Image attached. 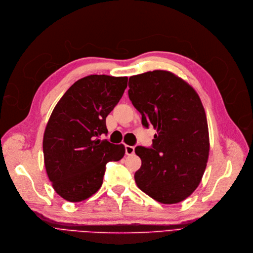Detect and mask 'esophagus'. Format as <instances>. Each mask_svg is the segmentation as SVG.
<instances>
[{
	"label": "esophagus",
	"instance_id": "1",
	"mask_svg": "<svg viewBox=\"0 0 253 253\" xmlns=\"http://www.w3.org/2000/svg\"><path fill=\"white\" fill-rule=\"evenodd\" d=\"M134 153H135V147L134 146H129V145L126 146V155H133Z\"/></svg>",
	"mask_w": 253,
	"mask_h": 253
}]
</instances>
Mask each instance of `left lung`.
Instances as JSON below:
<instances>
[{
    "label": "left lung",
    "mask_w": 253,
    "mask_h": 253,
    "mask_svg": "<svg viewBox=\"0 0 253 253\" xmlns=\"http://www.w3.org/2000/svg\"><path fill=\"white\" fill-rule=\"evenodd\" d=\"M128 87L143 126L158 131L151 147L135 148L142 161L135 181L160 203L181 202L199 186L209 156L208 124L200 97L184 80L163 70L130 76Z\"/></svg>",
    "instance_id": "left-lung-1"
}]
</instances>
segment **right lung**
Instances as JSON below:
<instances>
[{"instance_id": "add662e5", "label": "right lung", "mask_w": 253, "mask_h": 253, "mask_svg": "<svg viewBox=\"0 0 253 253\" xmlns=\"http://www.w3.org/2000/svg\"><path fill=\"white\" fill-rule=\"evenodd\" d=\"M126 86L127 77L89 75L77 80L54 107L44 131V164L56 194L66 201L94 195L106 164L124 158L123 144L99 138L108 133L106 117Z\"/></svg>"}]
</instances>
